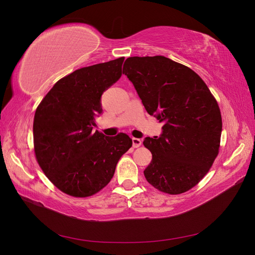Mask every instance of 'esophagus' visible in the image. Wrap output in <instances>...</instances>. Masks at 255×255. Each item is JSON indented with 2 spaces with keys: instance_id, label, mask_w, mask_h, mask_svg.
<instances>
[{
  "instance_id": "34e87169",
  "label": "esophagus",
  "mask_w": 255,
  "mask_h": 255,
  "mask_svg": "<svg viewBox=\"0 0 255 255\" xmlns=\"http://www.w3.org/2000/svg\"><path fill=\"white\" fill-rule=\"evenodd\" d=\"M132 142H133V148H138V146H140V144H141V139H139V138L133 137Z\"/></svg>"
}]
</instances>
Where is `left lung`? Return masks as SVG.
Returning <instances> with one entry per match:
<instances>
[{"mask_svg": "<svg viewBox=\"0 0 255 255\" xmlns=\"http://www.w3.org/2000/svg\"><path fill=\"white\" fill-rule=\"evenodd\" d=\"M123 74L148 114L165 123L159 137L143 140L152 153L146 181L169 195L191 189L219 153L222 119L215 97L195 71L165 56L128 57Z\"/></svg>", "mask_w": 255, "mask_h": 255, "instance_id": "obj_1", "label": "left lung"}]
</instances>
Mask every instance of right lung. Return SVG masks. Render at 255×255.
Listing matches in <instances>:
<instances>
[{
  "mask_svg": "<svg viewBox=\"0 0 255 255\" xmlns=\"http://www.w3.org/2000/svg\"><path fill=\"white\" fill-rule=\"evenodd\" d=\"M123 60L78 69L54 85L37 107L36 159L54 186L69 196L86 198L103 189L132 146L125 133L109 137L92 132L102 113L101 96L121 78Z\"/></svg>",
  "mask_w": 255,
  "mask_h": 255,
  "instance_id": "right-lung-1",
  "label": "right lung"
}]
</instances>
